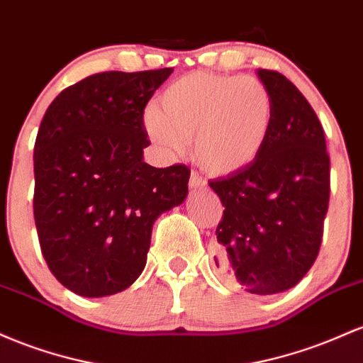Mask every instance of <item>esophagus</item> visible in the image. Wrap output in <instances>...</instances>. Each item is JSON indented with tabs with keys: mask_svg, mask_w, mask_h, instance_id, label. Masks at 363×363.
<instances>
[{
	"mask_svg": "<svg viewBox=\"0 0 363 363\" xmlns=\"http://www.w3.org/2000/svg\"><path fill=\"white\" fill-rule=\"evenodd\" d=\"M189 185H190V189H203V186H206V180H203L197 171H192V173H190Z\"/></svg>",
	"mask_w": 363,
	"mask_h": 363,
	"instance_id": "esophagus-1",
	"label": "esophagus"
}]
</instances>
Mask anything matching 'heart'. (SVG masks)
<instances>
[{
	"mask_svg": "<svg viewBox=\"0 0 363 363\" xmlns=\"http://www.w3.org/2000/svg\"><path fill=\"white\" fill-rule=\"evenodd\" d=\"M144 128L166 156H182L194 138V157L213 174H231L260 156L272 132L269 89L252 77L195 72L145 109Z\"/></svg>",
	"mask_w": 363,
	"mask_h": 363,
	"instance_id": "obj_1",
	"label": "heart"
}]
</instances>
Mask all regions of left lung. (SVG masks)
<instances>
[{
  "instance_id": "8db88e82",
  "label": "left lung",
  "mask_w": 363,
  "mask_h": 363,
  "mask_svg": "<svg viewBox=\"0 0 363 363\" xmlns=\"http://www.w3.org/2000/svg\"><path fill=\"white\" fill-rule=\"evenodd\" d=\"M257 75L272 96L274 123L250 166L209 182L225 207L214 260L247 291L274 295L295 286L319 255L331 161L323 125L303 94L279 72Z\"/></svg>"
}]
</instances>
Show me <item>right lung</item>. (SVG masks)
<instances>
[{"label":"right lung","mask_w":363,"mask_h":363,"mask_svg":"<svg viewBox=\"0 0 363 363\" xmlns=\"http://www.w3.org/2000/svg\"><path fill=\"white\" fill-rule=\"evenodd\" d=\"M173 73L101 72L61 91L34 145L40 252L65 288L89 298L127 290L147 262L152 225L189 194L185 164L144 162L145 104Z\"/></svg>","instance_id":"add662e5"}]
</instances>
